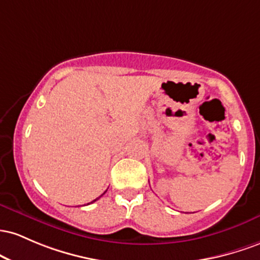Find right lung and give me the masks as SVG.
<instances>
[{
  "label": "right lung",
  "instance_id": "right-lung-1",
  "mask_svg": "<svg viewBox=\"0 0 260 260\" xmlns=\"http://www.w3.org/2000/svg\"><path fill=\"white\" fill-rule=\"evenodd\" d=\"M104 193H106V191H104ZM104 193H103V194H104ZM103 194H102V195H103ZM102 195H101V197H102ZM101 197H99V198H101ZM99 198H97V199H94V200H93V201H92V203H94V201H97V200L99 199Z\"/></svg>",
  "mask_w": 260,
  "mask_h": 260
}]
</instances>
